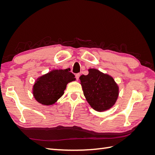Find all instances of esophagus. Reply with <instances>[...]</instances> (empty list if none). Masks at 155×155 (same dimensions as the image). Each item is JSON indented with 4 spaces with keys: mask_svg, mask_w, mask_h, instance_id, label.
<instances>
[{
    "mask_svg": "<svg viewBox=\"0 0 155 155\" xmlns=\"http://www.w3.org/2000/svg\"><path fill=\"white\" fill-rule=\"evenodd\" d=\"M79 76H80V74L78 73V74H76V79H78H78H79Z\"/></svg>",
    "mask_w": 155,
    "mask_h": 155,
    "instance_id": "1",
    "label": "esophagus"
}]
</instances>
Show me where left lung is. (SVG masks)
<instances>
[{
    "label": "left lung",
    "instance_id": "8db88e82",
    "mask_svg": "<svg viewBox=\"0 0 155 155\" xmlns=\"http://www.w3.org/2000/svg\"><path fill=\"white\" fill-rule=\"evenodd\" d=\"M79 77L84 96L94 109L104 111L113 106L118 96V87L114 79L96 69Z\"/></svg>",
    "mask_w": 155,
    "mask_h": 155
}]
</instances>
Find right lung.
Here are the masks:
<instances>
[{
  "label": "right lung",
  "mask_w": 155,
  "mask_h": 155,
  "mask_svg": "<svg viewBox=\"0 0 155 155\" xmlns=\"http://www.w3.org/2000/svg\"><path fill=\"white\" fill-rule=\"evenodd\" d=\"M74 78L68 69L52 70L37 79L33 87L34 97L43 105H53L63 95L68 83L76 79Z\"/></svg>",
  "instance_id": "obj_1"
}]
</instances>
